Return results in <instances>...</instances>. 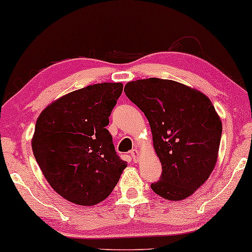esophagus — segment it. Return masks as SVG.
<instances>
[{
	"mask_svg": "<svg viewBox=\"0 0 252 252\" xmlns=\"http://www.w3.org/2000/svg\"><path fill=\"white\" fill-rule=\"evenodd\" d=\"M139 155H140V151L137 149H133L132 151H130V156H132L134 160H137V157H139Z\"/></svg>",
	"mask_w": 252,
	"mask_h": 252,
	"instance_id": "34e87169",
	"label": "esophagus"
}]
</instances>
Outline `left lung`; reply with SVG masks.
I'll use <instances>...</instances> for the list:
<instances>
[{
    "label": "left lung",
    "mask_w": 252,
    "mask_h": 252,
    "mask_svg": "<svg viewBox=\"0 0 252 252\" xmlns=\"http://www.w3.org/2000/svg\"><path fill=\"white\" fill-rule=\"evenodd\" d=\"M124 92L147 117L161 163L151 189L170 201L189 197L218 159L222 124L212 102L197 89L158 78L127 82Z\"/></svg>",
    "instance_id": "left-lung-1"
}]
</instances>
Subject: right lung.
I'll list each match as a JSON object with an SVG mask.
<instances>
[{
    "label": "right lung",
    "mask_w": 252,
    "mask_h": 252,
    "mask_svg": "<svg viewBox=\"0 0 252 252\" xmlns=\"http://www.w3.org/2000/svg\"><path fill=\"white\" fill-rule=\"evenodd\" d=\"M122 82H102L50 103L35 124L34 157L51 188L78 205L98 204L127 166L106 129Z\"/></svg>",
    "instance_id": "obj_1"
}]
</instances>
